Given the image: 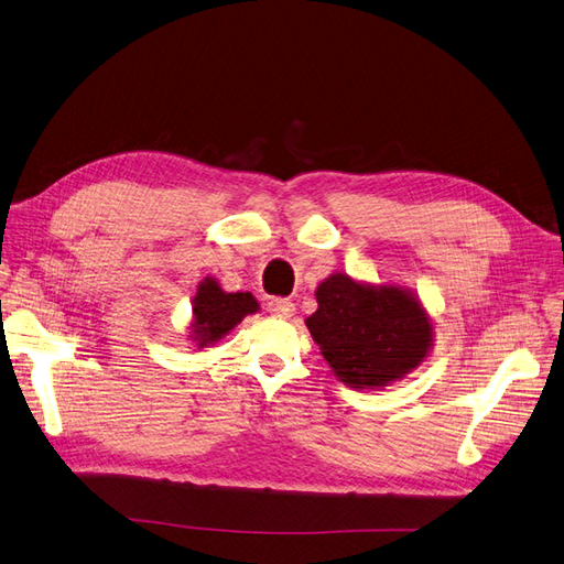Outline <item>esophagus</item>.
Segmentation results:
<instances>
[{"instance_id": "esophagus-1", "label": "esophagus", "mask_w": 564, "mask_h": 564, "mask_svg": "<svg viewBox=\"0 0 564 564\" xmlns=\"http://www.w3.org/2000/svg\"><path fill=\"white\" fill-rule=\"evenodd\" d=\"M265 310L273 316H291L293 312H296V305H293L289 299H271L268 301Z\"/></svg>"}]
</instances>
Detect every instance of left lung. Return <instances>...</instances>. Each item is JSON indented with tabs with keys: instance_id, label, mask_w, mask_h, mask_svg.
<instances>
[{
	"instance_id": "left-lung-1",
	"label": "left lung",
	"mask_w": 564,
	"mask_h": 564,
	"mask_svg": "<svg viewBox=\"0 0 564 564\" xmlns=\"http://www.w3.org/2000/svg\"><path fill=\"white\" fill-rule=\"evenodd\" d=\"M305 321L341 383L381 388L409 373L429 351L432 326L411 293L371 289L335 273L316 289Z\"/></svg>"
}]
</instances>
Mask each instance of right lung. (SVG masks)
<instances>
[{
  "mask_svg": "<svg viewBox=\"0 0 564 564\" xmlns=\"http://www.w3.org/2000/svg\"><path fill=\"white\" fill-rule=\"evenodd\" d=\"M257 307L259 305L252 299V293H225L216 280L202 282L193 303L195 341L206 346L220 339L236 324H240L246 314L257 312Z\"/></svg>",
  "mask_w": 564,
  "mask_h": 564,
  "instance_id": "right-lung-1",
  "label": "right lung"
}]
</instances>
